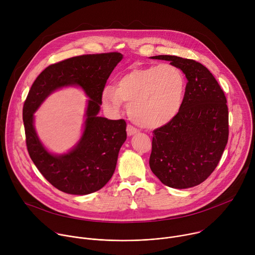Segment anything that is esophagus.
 I'll return each mask as SVG.
<instances>
[{
    "mask_svg": "<svg viewBox=\"0 0 255 255\" xmlns=\"http://www.w3.org/2000/svg\"><path fill=\"white\" fill-rule=\"evenodd\" d=\"M126 131H127V135H128V136H132V135H134V134H136V133L139 132L138 129L135 128V127H133L132 125H127Z\"/></svg>",
    "mask_w": 255,
    "mask_h": 255,
    "instance_id": "1",
    "label": "esophagus"
}]
</instances>
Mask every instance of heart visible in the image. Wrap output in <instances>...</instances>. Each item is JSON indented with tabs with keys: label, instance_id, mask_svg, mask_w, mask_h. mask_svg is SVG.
I'll return each instance as SVG.
<instances>
[{
	"label": "heart",
	"instance_id": "obj_1",
	"mask_svg": "<svg viewBox=\"0 0 255 255\" xmlns=\"http://www.w3.org/2000/svg\"><path fill=\"white\" fill-rule=\"evenodd\" d=\"M183 72L171 64L135 68L120 77L115 88L107 86L101 95L103 106L119 113L128 105L132 120L144 128H158L179 112L185 95Z\"/></svg>",
	"mask_w": 255,
	"mask_h": 255
}]
</instances>
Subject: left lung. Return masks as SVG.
<instances>
[{
	"label": "left lung",
	"instance_id": "1",
	"mask_svg": "<svg viewBox=\"0 0 255 255\" xmlns=\"http://www.w3.org/2000/svg\"><path fill=\"white\" fill-rule=\"evenodd\" d=\"M169 61L188 80L178 114L153 131L149 165L161 183L173 189L200 185L219 163L228 141V107L221 87L202 63L174 55Z\"/></svg>",
	"mask_w": 255,
	"mask_h": 255
}]
</instances>
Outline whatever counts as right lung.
<instances>
[{"instance_id": "add662e5", "label": "right lung", "mask_w": 255, "mask_h": 255, "mask_svg": "<svg viewBox=\"0 0 255 255\" xmlns=\"http://www.w3.org/2000/svg\"><path fill=\"white\" fill-rule=\"evenodd\" d=\"M119 52L71 57L46 67L33 83L23 107V122L29 155L49 183L70 195H88L101 190L112 177L120 148L127 138L125 120L99 117L101 95L116 65ZM79 86L87 95L84 130L69 152H48L33 127V113L53 92Z\"/></svg>"}]
</instances>
